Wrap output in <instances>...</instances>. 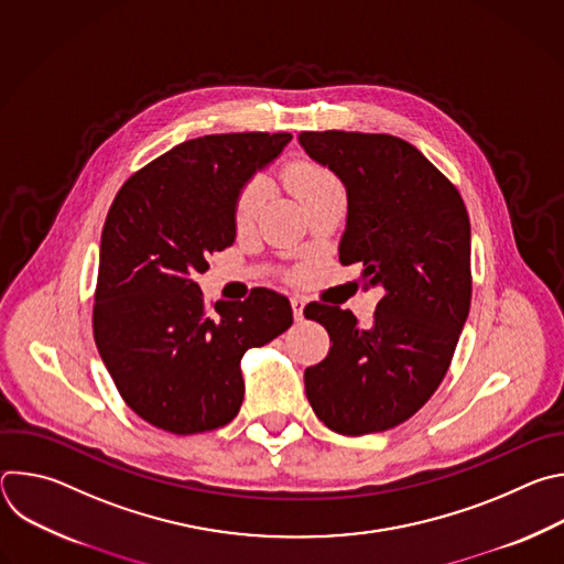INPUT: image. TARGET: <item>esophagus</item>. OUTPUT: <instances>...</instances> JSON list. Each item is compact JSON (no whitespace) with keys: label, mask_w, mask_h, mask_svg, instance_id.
I'll return each instance as SVG.
<instances>
[{"label":"esophagus","mask_w":564,"mask_h":564,"mask_svg":"<svg viewBox=\"0 0 564 564\" xmlns=\"http://www.w3.org/2000/svg\"><path fill=\"white\" fill-rule=\"evenodd\" d=\"M290 305H292V314H294V318H296V321H301V318H303L305 301H303L301 296H292V299H290Z\"/></svg>","instance_id":"1"}]
</instances>
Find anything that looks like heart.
<instances>
[{
	"label": "heart",
	"instance_id": "obj_1",
	"mask_svg": "<svg viewBox=\"0 0 564 564\" xmlns=\"http://www.w3.org/2000/svg\"><path fill=\"white\" fill-rule=\"evenodd\" d=\"M285 187L305 205L307 200L339 187V181L324 165H316L312 160H292L283 170ZM263 203V183L250 181L240 187L234 203V218L238 225L250 223Z\"/></svg>",
	"mask_w": 564,
	"mask_h": 564
}]
</instances>
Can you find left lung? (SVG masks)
Here are the masks:
<instances>
[{
  "label": "left lung",
  "instance_id": "obj_1",
  "mask_svg": "<svg viewBox=\"0 0 564 564\" xmlns=\"http://www.w3.org/2000/svg\"><path fill=\"white\" fill-rule=\"evenodd\" d=\"M303 149L346 185L341 265L383 296L372 326L350 310L310 303L330 335L328 357L305 368L316 417L368 435L413 417L442 383L470 307V223L457 187L411 142L388 133L303 131Z\"/></svg>",
  "mask_w": 564,
  "mask_h": 564
}]
</instances>
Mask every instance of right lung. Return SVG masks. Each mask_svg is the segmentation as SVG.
Returning <instances> with one entry per match:
<instances>
[{
	"label": "right lung",
	"instance_id": "1",
	"mask_svg": "<svg viewBox=\"0 0 564 564\" xmlns=\"http://www.w3.org/2000/svg\"><path fill=\"white\" fill-rule=\"evenodd\" d=\"M290 133H216L176 144L116 194L100 243L94 337L127 406L194 435L243 404L240 357L292 326L290 301L259 288L207 305L194 276L234 243V203Z\"/></svg>",
	"mask_w": 564,
	"mask_h": 564
}]
</instances>
